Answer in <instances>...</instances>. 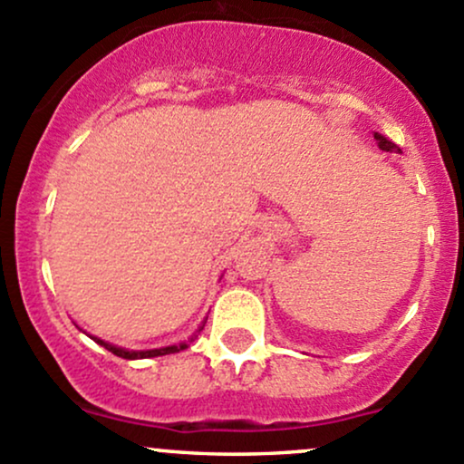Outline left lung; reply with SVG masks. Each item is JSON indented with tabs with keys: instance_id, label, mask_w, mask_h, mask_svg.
Segmentation results:
<instances>
[{
	"instance_id": "left-lung-1",
	"label": "left lung",
	"mask_w": 464,
	"mask_h": 464,
	"mask_svg": "<svg viewBox=\"0 0 464 464\" xmlns=\"http://www.w3.org/2000/svg\"><path fill=\"white\" fill-rule=\"evenodd\" d=\"M374 140H377L379 149H382V150H390V153H392V150H401V149L397 147V144H394V142H390V140L383 138L382 133H374Z\"/></svg>"
}]
</instances>
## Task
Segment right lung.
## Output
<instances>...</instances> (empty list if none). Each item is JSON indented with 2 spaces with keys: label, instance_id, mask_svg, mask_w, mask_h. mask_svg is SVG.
<instances>
[{
  "label": "right lung",
  "instance_id": "right-lung-1",
  "mask_svg": "<svg viewBox=\"0 0 464 464\" xmlns=\"http://www.w3.org/2000/svg\"><path fill=\"white\" fill-rule=\"evenodd\" d=\"M204 329V326H199V331ZM93 342H98L101 346H105L107 351H111L113 355L122 357V359H144V357H160V355H170V353H179L184 351V348H188L186 342H181V344L177 346H166V348H153V351H127V348H118V346H111L107 344V342L98 340V337H93Z\"/></svg>",
  "mask_w": 464,
  "mask_h": 464
}]
</instances>
